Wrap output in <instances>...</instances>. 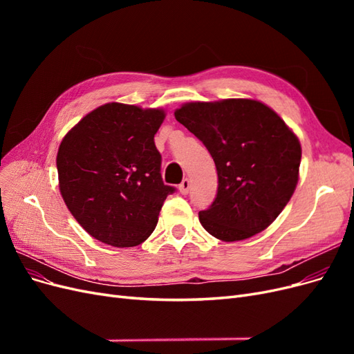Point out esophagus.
Returning <instances> with one entry per match:
<instances>
[{
	"mask_svg": "<svg viewBox=\"0 0 354 354\" xmlns=\"http://www.w3.org/2000/svg\"><path fill=\"white\" fill-rule=\"evenodd\" d=\"M189 189H190V180H189V178H185V180L180 183V186H178L180 194H181V195H187V194H189Z\"/></svg>",
	"mask_w": 354,
	"mask_h": 354,
	"instance_id": "34e87169",
	"label": "esophagus"
}]
</instances>
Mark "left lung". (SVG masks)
I'll return each instance as SVG.
<instances>
[{
  "instance_id": "obj_1",
  "label": "left lung",
  "mask_w": 354,
  "mask_h": 354,
  "mask_svg": "<svg viewBox=\"0 0 354 354\" xmlns=\"http://www.w3.org/2000/svg\"><path fill=\"white\" fill-rule=\"evenodd\" d=\"M174 116L205 145L217 168V198L199 211L203 229L234 242L269 227L298 183L301 145L291 128L252 99L189 102Z\"/></svg>"
}]
</instances>
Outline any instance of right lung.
Returning a JSON list of instances; mask_svg holds the SVG:
<instances>
[{"mask_svg": "<svg viewBox=\"0 0 354 354\" xmlns=\"http://www.w3.org/2000/svg\"><path fill=\"white\" fill-rule=\"evenodd\" d=\"M164 109L106 103L63 137L59 189L68 209L94 239L118 248L140 245L155 230L174 187L160 177L153 137Z\"/></svg>", "mask_w": 354, "mask_h": 354, "instance_id": "obj_1", "label": "right lung"}]
</instances>
